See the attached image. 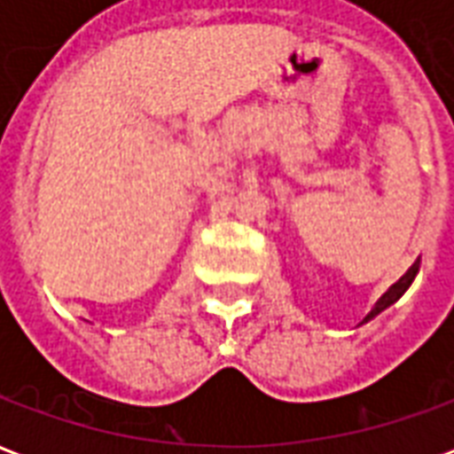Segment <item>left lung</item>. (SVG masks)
I'll use <instances>...</instances> for the list:
<instances>
[{"label":"left lung","mask_w":454,"mask_h":454,"mask_svg":"<svg viewBox=\"0 0 454 454\" xmlns=\"http://www.w3.org/2000/svg\"><path fill=\"white\" fill-rule=\"evenodd\" d=\"M416 275H419V267H411L409 275L401 277V282H396V285L391 286L389 294H384V299L380 301V306H377V314H381V311H387L389 306H394L396 301H399L401 296L409 292V286L413 285V279H416Z\"/></svg>","instance_id":"obj_1"}]
</instances>
